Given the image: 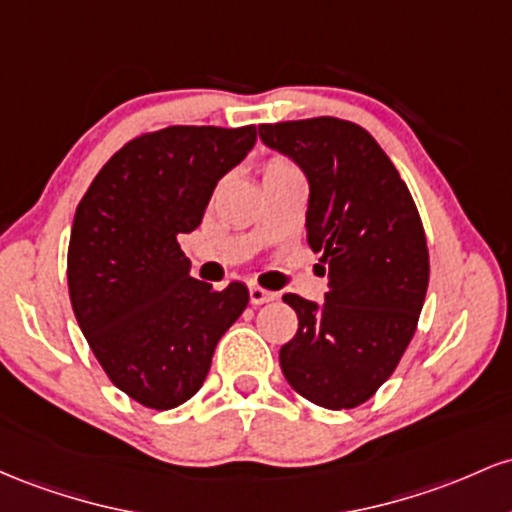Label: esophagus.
Here are the masks:
<instances>
[{
  "mask_svg": "<svg viewBox=\"0 0 512 512\" xmlns=\"http://www.w3.org/2000/svg\"><path fill=\"white\" fill-rule=\"evenodd\" d=\"M249 300L254 307H258V304H266V302L275 300V292L263 290V287H258V285H249Z\"/></svg>",
  "mask_w": 512,
  "mask_h": 512,
  "instance_id": "obj_1",
  "label": "esophagus"
}]
</instances>
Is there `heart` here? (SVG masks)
<instances>
[{"label":"heart","mask_w":512,"mask_h":512,"mask_svg":"<svg viewBox=\"0 0 512 512\" xmlns=\"http://www.w3.org/2000/svg\"><path fill=\"white\" fill-rule=\"evenodd\" d=\"M263 183L266 181H283V179H302V171L292 159L283 157V154H273L261 166Z\"/></svg>","instance_id":"b5f03b06"}]
</instances>
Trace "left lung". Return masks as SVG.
<instances>
[{"instance_id":"left-lung-1","label":"left lung","mask_w":512,"mask_h":512,"mask_svg":"<svg viewBox=\"0 0 512 512\" xmlns=\"http://www.w3.org/2000/svg\"><path fill=\"white\" fill-rule=\"evenodd\" d=\"M258 135L307 176V241L329 266L321 307L283 295L297 333L280 367L312 404L355 409L392 377L416 333L430 275L421 215L392 159L350 120L263 123Z\"/></svg>"}]
</instances>
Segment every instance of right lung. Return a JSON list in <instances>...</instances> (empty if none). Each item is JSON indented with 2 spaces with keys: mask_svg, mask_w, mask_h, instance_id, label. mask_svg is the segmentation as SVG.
<instances>
[{
  "mask_svg": "<svg viewBox=\"0 0 512 512\" xmlns=\"http://www.w3.org/2000/svg\"><path fill=\"white\" fill-rule=\"evenodd\" d=\"M256 142L254 125H169L132 137L77 205L67 285L79 329L120 392L154 411L188 401L249 304L244 283L195 280L179 237Z\"/></svg>",
  "mask_w": 512,
  "mask_h": 512,
  "instance_id": "right-lung-1",
  "label": "right lung"
}]
</instances>
